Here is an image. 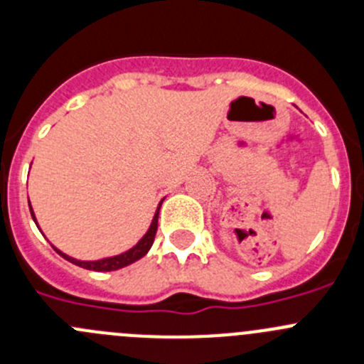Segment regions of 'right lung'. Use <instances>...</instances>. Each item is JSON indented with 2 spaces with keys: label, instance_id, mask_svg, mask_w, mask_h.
<instances>
[{
  "label": "right lung",
  "instance_id": "1",
  "mask_svg": "<svg viewBox=\"0 0 364 364\" xmlns=\"http://www.w3.org/2000/svg\"><path fill=\"white\" fill-rule=\"evenodd\" d=\"M160 205H161V203H160ZM160 205H159V209H156L155 216H153V222H151V225H149V230H148V232H146V236L142 237V240L139 241V243L135 245L134 248H130V250H128V252L121 253V255L109 257V259H102V260H90V262H87V260H75V259H72V257L65 255V253L58 250V248H54V250L60 253V255L63 257V259L70 260V262L75 264V266L84 267V269H91V271H116V269H121V267H124V266H128V264L135 262V260H139V259H141V257H144L146 253L149 252V248H151L153 241H155L156 229H159V211H160ZM29 211H31L33 220H35V215H33L31 205H29ZM35 223H36V220H35Z\"/></svg>",
  "mask_w": 364,
  "mask_h": 364
}]
</instances>
